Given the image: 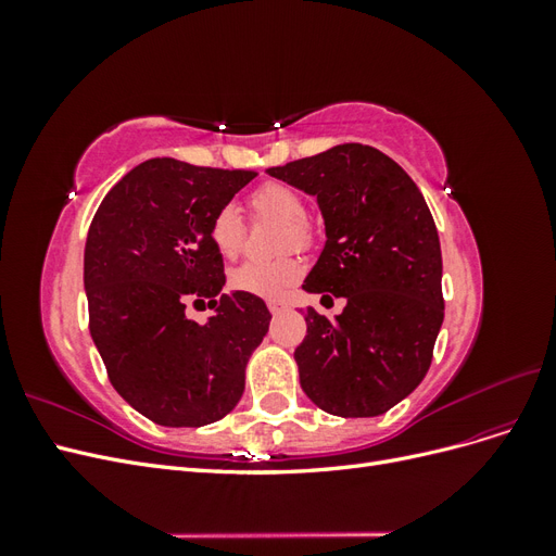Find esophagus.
Returning a JSON list of instances; mask_svg holds the SVG:
<instances>
[{
    "label": "esophagus",
    "instance_id": "1",
    "mask_svg": "<svg viewBox=\"0 0 556 556\" xmlns=\"http://www.w3.org/2000/svg\"><path fill=\"white\" fill-rule=\"evenodd\" d=\"M266 306H268V311H271L274 315H278V313H282V311H288V304H285V301H276V299L268 301Z\"/></svg>",
    "mask_w": 556,
    "mask_h": 556
}]
</instances>
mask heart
<instances>
[{
    "label": "heart",
    "mask_w": 556,
    "mask_h": 556,
    "mask_svg": "<svg viewBox=\"0 0 556 556\" xmlns=\"http://www.w3.org/2000/svg\"><path fill=\"white\" fill-rule=\"evenodd\" d=\"M250 208L257 215L276 217L285 225L282 229V245H296L306 248L311 243V227L304 220L306 206L304 199L285 182H264L250 194ZM211 241L215 250L220 252L225 260H233L239 255L243 243V220L237 206H223L213 215L211 227ZM301 278V262L292 255L276 257V260H250L241 266L233 268L229 274V285L233 290L255 294L262 299L280 296L285 290Z\"/></svg>",
    "instance_id": "1"
}]
</instances>
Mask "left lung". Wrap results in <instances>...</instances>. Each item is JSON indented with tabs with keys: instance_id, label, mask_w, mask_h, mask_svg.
I'll return each mask as SVG.
<instances>
[{
	"instance_id": "left-lung-1",
	"label": "left lung",
	"mask_w": 556,
	"mask_h": 556,
	"mask_svg": "<svg viewBox=\"0 0 556 556\" xmlns=\"http://www.w3.org/2000/svg\"><path fill=\"white\" fill-rule=\"evenodd\" d=\"M266 174L315 197L323 213L327 241L304 290L345 299L333 319L304 315L301 390L331 415H382L422 382L443 325V257L427 201L392 157L362 143Z\"/></svg>"
}]
</instances>
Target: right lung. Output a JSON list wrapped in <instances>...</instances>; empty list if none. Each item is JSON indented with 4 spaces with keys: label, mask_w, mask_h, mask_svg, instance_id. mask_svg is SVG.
Listing matches in <instances>:
<instances>
[{
    "label": "right lung",
    "mask_w": 556,
    "mask_h": 556,
    "mask_svg": "<svg viewBox=\"0 0 556 556\" xmlns=\"http://www.w3.org/2000/svg\"><path fill=\"white\" fill-rule=\"evenodd\" d=\"M255 176L146 160L94 213L83 262L92 341L115 392L155 425L204 427L243 396L271 313L255 294H223L208 227ZM190 300L214 308L204 326L184 315Z\"/></svg>",
    "instance_id": "obj_1"
}]
</instances>
